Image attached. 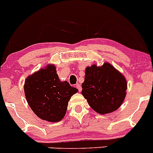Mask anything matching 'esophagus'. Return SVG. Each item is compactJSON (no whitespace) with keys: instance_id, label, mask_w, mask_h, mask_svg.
Masks as SVG:
<instances>
[{"instance_id":"34e87169","label":"esophagus","mask_w":153,"mask_h":153,"mask_svg":"<svg viewBox=\"0 0 153 153\" xmlns=\"http://www.w3.org/2000/svg\"><path fill=\"white\" fill-rule=\"evenodd\" d=\"M76 88H77V89L78 90V91H79V92H81V90H82V88H81V85H80L79 83H77L76 84Z\"/></svg>"}]
</instances>
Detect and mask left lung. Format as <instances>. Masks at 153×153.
<instances>
[{
  "label": "left lung",
  "instance_id": "obj_1",
  "mask_svg": "<svg viewBox=\"0 0 153 153\" xmlns=\"http://www.w3.org/2000/svg\"><path fill=\"white\" fill-rule=\"evenodd\" d=\"M126 90V79L111 64L86 68L81 94L97 113L103 115L118 109L125 100Z\"/></svg>",
  "mask_w": 153,
  "mask_h": 153
}]
</instances>
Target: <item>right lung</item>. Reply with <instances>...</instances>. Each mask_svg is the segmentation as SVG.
Listing matches in <instances>:
<instances>
[{"instance_id":"obj_1","label":"right lung","mask_w":153,"mask_h":153,"mask_svg":"<svg viewBox=\"0 0 153 153\" xmlns=\"http://www.w3.org/2000/svg\"><path fill=\"white\" fill-rule=\"evenodd\" d=\"M24 91L27 102L35 115L51 122L63 118L70 98L78 92V89L70 86L67 81H60L53 65L28 76Z\"/></svg>"}]
</instances>
